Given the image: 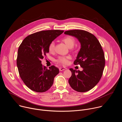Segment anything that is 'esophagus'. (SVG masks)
<instances>
[{
  "label": "esophagus",
  "instance_id": "esophagus-1",
  "mask_svg": "<svg viewBox=\"0 0 122 122\" xmlns=\"http://www.w3.org/2000/svg\"><path fill=\"white\" fill-rule=\"evenodd\" d=\"M66 67H60L59 68V71H63L66 70Z\"/></svg>",
  "mask_w": 122,
  "mask_h": 122
}]
</instances>
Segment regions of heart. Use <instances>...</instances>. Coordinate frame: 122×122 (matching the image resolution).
I'll return each mask as SVG.
<instances>
[{"instance_id": "obj_1", "label": "heart", "mask_w": 122, "mask_h": 122, "mask_svg": "<svg viewBox=\"0 0 122 122\" xmlns=\"http://www.w3.org/2000/svg\"><path fill=\"white\" fill-rule=\"evenodd\" d=\"M62 41H63L69 48H71V49H73V47L75 45L76 43V40L74 37L71 36H67L62 40ZM55 42L54 41H51L49 45H48V51L49 53H53L55 51ZM71 59V56H59L56 61L57 63L64 65L66 66L68 64L69 60Z\"/></svg>"}]
</instances>
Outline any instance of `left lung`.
I'll return each mask as SVG.
<instances>
[{
    "label": "left lung",
    "instance_id": "obj_1",
    "mask_svg": "<svg viewBox=\"0 0 122 122\" xmlns=\"http://www.w3.org/2000/svg\"><path fill=\"white\" fill-rule=\"evenodd\" d=\"M64 34L76 38L81 45L74 64L80 65L83 70L69 69L72 75L68 80L69 84L77 92L88 91L99 82L105 66V56L101 45L93 34L85 30H68Z\"/></svg>",
    "mask_w": 122,
    "mask_h": 122
}]
</instances>
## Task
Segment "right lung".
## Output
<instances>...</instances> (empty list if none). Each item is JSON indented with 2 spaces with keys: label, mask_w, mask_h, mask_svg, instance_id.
I'll use <instances>...</instances> for the list:
<instances>
[{
  "label": "right lung",
  "mask_w": 122,
  "mask_h": 122,
  "mask_svg": "<svg viewBox=\"0 0 122 122\" xmlns=\"http://www.w3.org/2000/svg\"><path fill=\"white\" fill-rule=\"evenodd\" d=\"M63 30L41 31L26 37L20 44L17 58V66L21 78L28 87L36 92L49 90L59 71L54 66L49 69L42 66L41 59L49 53L48 45Z\"/></svg>",
  "instance_id": "right-lung-1"
}]
</instances>
